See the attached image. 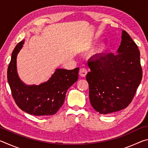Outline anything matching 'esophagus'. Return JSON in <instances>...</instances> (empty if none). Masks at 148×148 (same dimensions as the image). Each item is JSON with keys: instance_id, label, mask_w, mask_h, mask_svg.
I'll return each instance as SVG.
<instances>
[{"instance_id": "esophagus-1", "label": "esophagus", "mask_w": 148, "mask_h": 148, "mask_svg": "<svg viewBox=\"0 0 148 148\" xmlns=\"http://www.w3.org/2000/svg\"><path fill=\"white\" fill-rule=\"evenodd\" d=\"M87 73V71L86 69L85 68H82L79 70V76L81 77H86V74Z\"/></svg>"}]
</instances>
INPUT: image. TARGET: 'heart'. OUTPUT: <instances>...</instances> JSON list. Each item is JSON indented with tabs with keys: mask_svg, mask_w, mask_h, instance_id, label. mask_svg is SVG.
I'll return each instance as SVG.
<instances>
[{
	"mask_svg": "<svg viewBox=\"0 0 148 148\" xmlns=\"http://www.w3.org/2000/svg\"><path fill=\"white\" fill-rule=\"evenodd\" d=\"M108 48V45L104 42H100L99 44H97L95 46L93 49L92 50V55H93L95 57H99L104 53V52L106 51Z\"/></svg>",
	"mask_w": 148,
	"mask_h": 148,
	"instance_id": "b5f03b06",
	"label": "heart"
}]
</instances>
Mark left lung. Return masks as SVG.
I'll use <instances>...</instances> for the list:
<instances>
[{"instance_id":"left-lung-1","label":"left lung","mask_w":148,"mask_h":148,"mask_svg":"<svg viewBox=\"0 0 148 148\" xmlns=\"http://www.w3.org/2000/svg\"><path fill=\"white\" fill-rule=\"evenodd\" d=\"M137 45L123 30L117 54L91 57L86 76L89 99L101 114L117 112L129 106L141 82L142 71Z\"/></svg>"}]
</instances>
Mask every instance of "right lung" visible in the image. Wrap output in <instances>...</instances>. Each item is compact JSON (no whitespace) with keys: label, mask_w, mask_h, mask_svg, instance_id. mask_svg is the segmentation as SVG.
Masks as SVG:
<instances>
[{"label":"right lung","mask_w":148,"mask_h":148,"mask_svg":"<svg viewBox=\"0 0 148 148\" xmlns=\"http://www.w3.org/2000/svg\"><path fill=\"white\" fill-rule=\"evenodd\" d=\"M22 40L12 54L7 77L12 96L20 109L29 114L47 116L56 114L64 103L67 90L78 78L79 68L57 69L51 77L38 85H27L21 81L17 71V56L23 46Z\"/></svg>","instance_id":"add662e5"}]
</instances>
